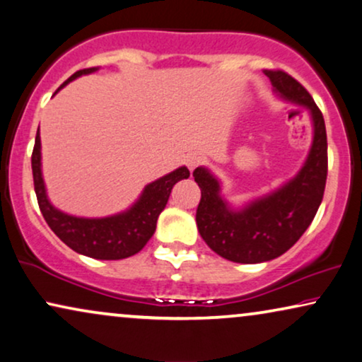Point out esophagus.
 <instances>
[{
	"mask_svg": "<svg viewBox=\"0 0 362 362\" xmlns=\"http://www.w3.org/2000/svg\"><path fill=\"white\" fill-rule=\"evenodd\" d=\"M204 162H205V158L202 157L200 153H190V156H187V158H185V163H187V167H189L192 172H194L197 167L204 165Z\"/></svg>",
	"mask_w": 362,
	"mask_h": 362,
	"instance_id": "obj_1",
	"label": "esophagus"
}]
</instances>
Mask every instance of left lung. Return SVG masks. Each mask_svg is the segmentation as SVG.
<instances>
[{
    "label": "left lung",
    "mask_w": 362,
    "mask_h": 362,
    "mask_svg": "<svg viewBox=\"0 0 362 362\" xmlns=\"http://www.w3.org/2000/svg\"><path fill=\"white\" fill-rule=\"evenodd\" d=\"M264 74L283 98L310 109L315 137L305 165L293 180L240 211L221 200L218 180L206 168L194 170L202 190L195 215L202 238L216 255L235 263L269 262L288 252L311 225L326 187L327 139L320 107L288 72L272 69Z\"/></svg>",
    "instance_id": "8db88e82"
}]
</instances>
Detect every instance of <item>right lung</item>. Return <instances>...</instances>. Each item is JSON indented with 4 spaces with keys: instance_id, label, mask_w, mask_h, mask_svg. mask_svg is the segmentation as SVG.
<instances>
[{
    "instance_id": "add662e5",
    "label": "right lung",
    "mask_w": 362,
    "mask_h": 362,
    "mask_svg": "<svg viewBox=\"0 0 362 362\" xmlns=\"http://www.w3.org/2000/svg\"><path fill=\"white\" fill-rule=\"evenodd\" d=\"M94 71L95 67H89V69L74 72L66 83L59 86V89L76 77ZM31 168L37 205H40L46 223L67 247L95 259H122L141 252L156 231L157 218L160 211L165 209L172 187L178 180L189 178L190 175L189 168L180 167L168 175L152 182L144 189L141 199L134 204L132 209L124 214L105 216V218H79V216L62 214L47 200L41 175L40 131L36 134L35 148H33Z\"/></svg>"
}]
</instances>
